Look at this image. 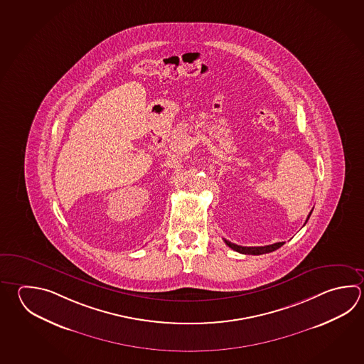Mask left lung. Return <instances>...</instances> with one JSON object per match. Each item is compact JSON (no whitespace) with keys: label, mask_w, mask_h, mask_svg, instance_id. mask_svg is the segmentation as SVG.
<instances>
[{"label":"left lung","mask_w":364,"mask_h":364,"mask_svg":"<svg viewBox=\"0 0 364 364\" xmlns=\"http://www.w3.org/2000/svg\"><path fill=\"white\" fill-rule=\"evenodd\" d=\"M310 215L311 213H309V218H310ZM224 242L227 243L229 247L234 250V251H237V252H240V254L245 255H262V254H268V252H273L275 250H278V248L282 247L283 245H284V242H278V243H274V245H269V246H260V247H243V246H238V245H235V243H232V242H229V240H224Z\"/></svg>","instance_id":"8db88e82"}]
</instances>
